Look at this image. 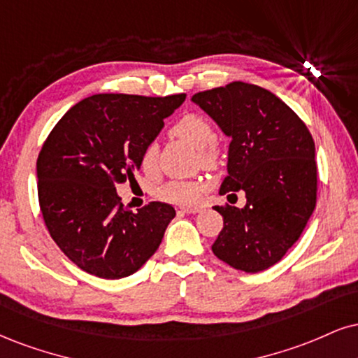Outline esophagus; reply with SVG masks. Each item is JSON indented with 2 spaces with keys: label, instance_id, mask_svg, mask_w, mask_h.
I'll list each match as a JSON object with an SVG mask.
<instances>
[{
  "label": "esophagus",
  "instance_id": "obj_1",
  "mask_svg": "<svg viewBox=\"0 0 358 358\" xmlns=\"http://www.w3.org/2000/svg\"><path fill=\"white\" fill-rule=\"evenodd\" d=\"M180 212L187 213V215L198 213V212H201V206H182V208H180Z\"/></svg>",
  "mask_w": 358,
  "mask_h": 358
}]
</instances>
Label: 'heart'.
Segmentation results:
<instances>
[{
  "instance_id": "b5f03b06",
  "label": "heart",
  "mask_w": 358,
  "mask_h": 358,
  "mask_svg": "<svg viewBox=\"0 0 358 358\" xmlns=\"http://www.w3.org/2000/svg\"><path fill=\"white\" fill-rule=\"evenodd\" d=\"M175 136L183 138L185 141L200 150V160L205 166H215L218 163V148L213 143V128L208 120L201 115H185L171 128ZM140 165L146 173H153L158 165V148L157 145H146L141 152ZM206 190V183L203 180H171L160 188V198L170 203L190 206L198 203L203 192Z\"/></svg>"
}]
</instances>
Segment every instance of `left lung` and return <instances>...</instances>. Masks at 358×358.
I'll list each match as a JSON object with an SVG mask.
<instances>
[{
  "label": "left lung",
  "instance_id": "left-lung-1",
  "mask_svg": "<svg viewBox=\"0 0 358 358\" xmlns=\"http://www.w3.org/2000/svg\"><path fill=\"white\" fill-rule=\"evenodd\" d=\"M192 101L231 138L220 195L247 196L243 208L215 206L223 217L215 257L247 273L262 272L282 260L315 208L313 138L290 106L257 85L234 81Z\"/></svg>",
  "mask_w": 358,
  "mask_h": 358
}]
</instances>
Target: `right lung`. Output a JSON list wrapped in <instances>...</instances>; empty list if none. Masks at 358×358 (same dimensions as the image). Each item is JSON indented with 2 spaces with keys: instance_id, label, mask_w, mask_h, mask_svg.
Wrapping results in <instances>:
<instances>
[{
  "instance_id": "right-lung-1",
  "label": "right lung",
  "mask_w": 358,
  "mask_h": 358,
  "mask_svg": "<svg viewBox=\"0 0 358 358\" xmlns=\"http://www.w3.org/2000/svg\"><path fill=\"white\" fill-rule=\"evenodd\" d=\"M187 94L100 93L64 113L36 162L38 200L51 238L94 277L135 273L160 247L175 208L152 201L124 208L116 185L135 178L140 157Z\"/></svg>"
}]
</instances>
